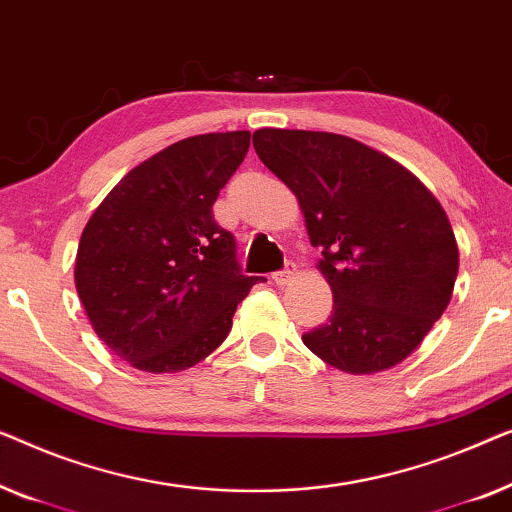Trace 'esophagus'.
Wrapping results in <instances>:
<instances>
[{"label": "esophagus", "mask_w": 512, "mask_h": 512, "mask_svg": "<svg viewBox=\"0 0 512 512\" xmlns=\"http://www.w3.org/2000/svg\"><path fill=\"white\" fill-rule=\"evenodd\" d=\"M294 273H297V264L287 262V264H285V269L276 271V273H273L271 278H273V283H276V285H287V283H290V280H292Z\"/></svg>", "instance_id": "obj_1"}]
</instances>
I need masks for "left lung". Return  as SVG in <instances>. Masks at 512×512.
<instances>
[{
	"mask_svg": "<svg viewBox=\"0 0 512 512\" xmlns=\"http://www.w3.org/2000/svg\"><path fill=\"white\" fill-rule=\"evenodd\" d=\"M259 160L297 194L334 294L301 341L345 373L392 369L450 304L459 250L438 199L399 162L350 136L257 129Z\"/></svg>",
	"mask_w": 512,
	"mask_h": 512,
	"instance_id": "obj_1",
	"label": "left lung"
}]
</instances>
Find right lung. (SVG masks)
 Returning a JSON list of instances; mask_svg holds the SVG:
<instances>
[{
  "label": "right lung",
  "mask_w": 512,
  "mask_h": 512,
  "mask_svg": "<svg viewBox=\"0 0 512 512\" xmlns=\"http://www.w3.org/2000/svg\"><path fill=\"white\" fill-rule=\"evenodd\" d=\"M250 148V132L171 143L134 167L85 225L76 290L97 336L148 373H174L225 341L246 276L213 204Z\"/></svg>",
  "instance_id": "right-lung-1"
}]
</instances>
